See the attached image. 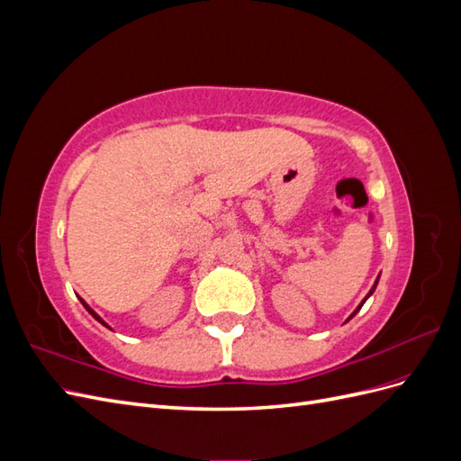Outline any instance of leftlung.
<instances>
[{
  "label": "left lung",
  "instance_id": "left-lung-1",
  "mask_svg": "<svg viewBox=\"0 0 461 461\" xmlns=\"http://www.w3.org/2000/svg\"><path fill=\"white\" fill-rule=\"evenodd\" d=\"M379 276H381V275H379ZM379 276H376V278H375V285H373V286H371V290H369V292H367V296H366V298H364V300H361V302H359V305H357V308H356V310H354V313H352V315H350V317H348V319H346V321H350V319H352V317H354V315H356V313H357V312H359V310H361V305H364V303H366V302H367V298H369V296H371V294H373V292H375V288H376V285H379Z\"/></svg>",
  "mask_w": 461,
  "mask_h": 461
}]
</instances>
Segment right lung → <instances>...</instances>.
Masks as SVG:
<instances>
[{
	"label": "right lung",
	"instance_id": "add662e5",
	"mask_svg": "<svg viewBox=\"0 0 461 461\" xmlns=\"http://www.w3.org/2000/svg\"><path fill=\"white\" fill-rule=\"evenodd\" d=\"M80 302H82V305H85V308H86V312H88V313H90V315H92V317H94V319H95V321H100V323H102V325H104V327H107V329H111V327H109V325H107V323H105V321H104V319H102V317H100V315H97V313H95V312H94V310H92V308H90V305H88V303H86V302H85V300H80Z\"/></svg>",
	"mask_w": 461,
	"mask_h": 461
}]
</instances>
